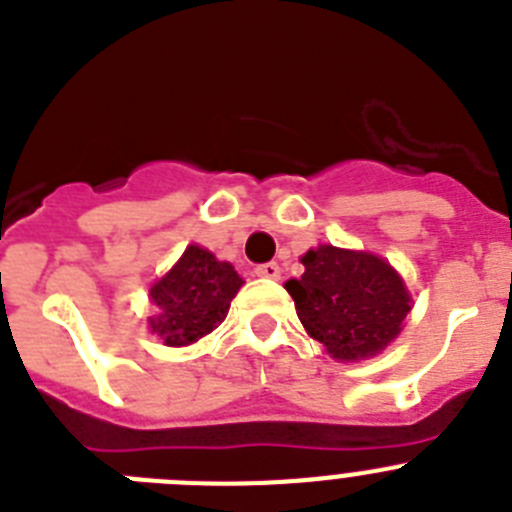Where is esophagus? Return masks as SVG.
Returning <instances> with one entry per match:
<instances>
[{
    "instance_id": "1",
    "label": "esophagus",
    "mask_w": 512,
    "mask_h": 512,
    "mask_svg": "<svg viewBox=\"0 0 512 512\" xmlns=\"http://www.w3.org/2000/svg\"><path fill=\"white\" fill-rule=\"evenodd\" d=\"M253 274H256V277H264V279H279L282 269H279V264L269 261V264H259V266H256V269H253Z\"/></svg>"
}]
</instances>
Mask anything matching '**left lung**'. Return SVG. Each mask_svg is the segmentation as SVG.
Wrapping results in <instances>:
<instances>
[{"instance_id":"left-lung-1","label":"left lung","mask_w":512,"mask_h":512,"mask_svg":"<svg viewBox=\"0 0 512 512\" xmlns=\"http://www.w3.org/2000/svg\"><path fill=\"white\" fill-rule=\"evenodd\" d=\"M305 274L284 287L297 318L330 356L343 361L379 354L402 330L410 295L400 274L374 253L318 246L302 256Z\"/></svg>"}]
</instances>
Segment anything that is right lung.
<instances>
[{"mask_svg":"<svg viewBox=\"0 0 512 512\" xmlns=\"http://www.w3.org/2000/svg\"><path fill=\"white\" fill-rule=\"evenodd\" d=\"M243 279L228 261H217L210 251L189 246L179 264L161 282L153 284L151 300L158 318L151 330L166 346H189L223 323L230 300Z\"/></svg>","mask_w":512,"mask_h":512,"instance_id":"right-lung-1","label":"right lung"}]
</instances>
